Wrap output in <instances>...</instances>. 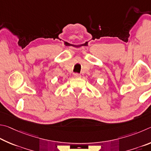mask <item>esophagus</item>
<instances>
[{
    "instance_id": "1",
    "label": "esophagus",
    "mask_w": 151,
    "mask_h": 151,
    "mask_svg": "<svg viewBox=\"0 0 151 151\" xmlns=\"http://www.w3.org/2000/svg\"><path fill=\"white\" fill-rule=\"evenodd\" d=\"M74 77L75 78H80L81 77V75L80 73H74Z\"/></svg>"
}]
</instances>
